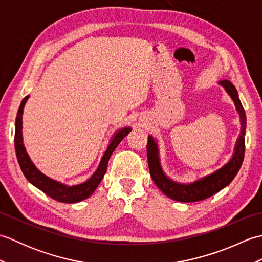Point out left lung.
Listing matches in <instances>:
<instances>
[{
    "mask_svg": "<svg viewBox=\"0 0 262 262\" xmlns=\"http://www.w3.org/2000/svg\"><path fill=\"white\" fill-rule=\"evenodd\" d=\"M220 84L225 88V90L229 92L231 98L234 100L236 109L238 110V113H240L242 125L241 135L238 137V141L235 147V153L230 160V162L226 163L223 168L217 170L213 174L205 177L202 180L190 183V185H180V183L171 181L169 178L165 177L160 166L157 144H155L152 136H148L146 151L149 173H151L153 181L155 182V185L159 187L160 190H162V192L165 193L166 196L177 200V202L192 203L211 197L213 194L225 188L227 185H230L232 180L234 179L235 176L237 174V172L242 165L244 159V151H246V111H244L243 105L240 101V99H238L235 86L227 80L221 81Z\"/></svg>",
    "mask_w": 262,
    "mask_h": 262,
    "instance_id": "8db88e82",
    "label": "left lung"
}]
</instances>
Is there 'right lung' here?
<instances>
[{
    "mask_svg": "<svg viewBox=\"0 0 262 262\" xmlns=\"http://www.w3.org/2000/svg\"><path fill=\"white\" fill-rule=\"evenodd\" d=\"M28 98L29 97L27 96L26 98H24V100H22L18 110V114H16L15 134H14V147H15L16 159H18L20 168L22 172H24L25 177L27 178V180L31 182L32 185L36 186L38 189H40L42 192L48 194L49 197L57 200V202L77 203V202H81L83 199H86L88 197H90L94 192V190L97 189V187L99 186V183L101 182L105 171H107L108 161L111 157V154H113L115 148L118 146V144L122 141V138L126 137L128 135V133H129L132 129L129 127H125L117 133L115 137L113 138V141H111V143L109 144L107 151L104 152L99 168L97 169L96 172H94L90 179L81 183V185H76L72 187L64 186L62 183L49 179V178L40 173V172L36 169V166L33 165L29 155H28L26 152L24 142H22V113H24V107Z\"/></svg>",
    "mask_w": 262,
    "mask_h": 262,
    "instance_id": "add662e5",
    "label": "right lung"
}]
</instances>
